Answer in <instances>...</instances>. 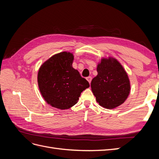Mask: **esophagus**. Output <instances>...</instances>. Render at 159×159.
<instances>
[{"mask_svg":"<svg viewBox=\"0 0 159 159\" xmlns=\"http://www.w3.org/2000/svg\"><path fill=\"white\" fill-rule=\"evenodd\" d=\"M86 79H87V80L88 81V82H89V84H91V80H92V78H91V76H89V77H88V78H86Z\"/></svg>","mask_w":159,"mask_h":159,"instance_id":"34e87169","label":"esophagus"}]
</instances>
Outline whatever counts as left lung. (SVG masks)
I'll list each match as a JSON object with an SVG mask.
<instances>
[{"instance_id": "8db88e82", "label": "left lung", "mask_w": 159, "mask_h": 159, "mask_svg": "<svg viewBox=\"0 0 159 159\" xmlns=\"http://www.w3.org/2000/svg\"><path fill=\"white\" fill-rule=\"evenodd\" d=\"M98 75L92 80L91 88L96 101L105 109H113L123 104L131 91L127 71L113 57H102L97 66Z\"/></svg>"}]
</instances>
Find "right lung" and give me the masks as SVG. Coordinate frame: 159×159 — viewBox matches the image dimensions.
Wrapping results in <instances>:
<instances>
[{
  "instance_id": "right-lung-1",
  "label": "right lung",
  "mask_w": 159,
  "mask_h": 159,
  "mask_svg": "<svg viewBox=\"0 0 159 159\" xmlns=\"http://www.w3.org/2000/svg\"><path fill=\"white\" fill-rule=\"evenodd\" d=\"M74 56L61 52L43 63L38 72V84L46 102L59 109H68L78 102L81 93L89 87L88 81L72 67Z\"/></svg>"
}]
</instances>
